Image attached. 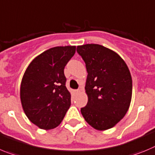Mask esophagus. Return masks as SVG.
<instances>
[{"label":"esophagus","instance_id":"esophagus-1","mask_svg":"<svg viewBox=\"0 0 155 155\" xmlns=\"http://www.w3.org/2000/svg\"><path fill=\"white\" fill-rule=\"evenodd\" d=\"M80 89H78V90H76L75 91V93H79V92H80Z\"/></svg>","mask_w":155,"mask_h":155}]
</instances>
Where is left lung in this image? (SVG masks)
<instances>
[{
    "label": "left lung",
    "mask_w": 155,
    "mask_h": 155,
    "mask_svg": "<svg viewBox=\"0 0 155 155\" xmlns=\"http://www.w3.org/2000/svg\"><path fill=\"white\" fill-rule=\"evenodd\" d=\"M85 62L87 105L82 115L94 128L107 130L127 113L132 95V79L124 60L114 51L95 44L77 47Z\"/></svg>",
    "instance_id": "8db88e82"
}]
</instances>
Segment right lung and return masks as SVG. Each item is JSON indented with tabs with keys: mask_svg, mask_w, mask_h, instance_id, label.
Segmentation results:
<instances>
[{
	"mask_svg": "<svg viewBox=\"0 0 155 155\" xmlns=\"http://www.w3.org/2000/svg\"><path fill=\"white\" fill-rule=\"evenodd\" d=\"M75 51V46L50 48L31 61L23 76L21 104L28 119L40 128L58 127L70 107L64 69Z\"/></svg>",
	"mask_w": 155,
	"mask_h": 155,
	"instance_id": "add662e5",
	"label": "right lung"
}]
</instances>
